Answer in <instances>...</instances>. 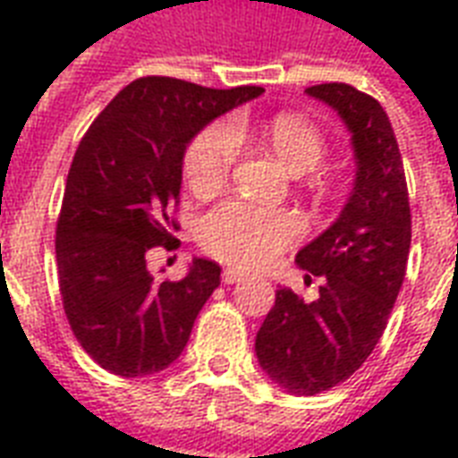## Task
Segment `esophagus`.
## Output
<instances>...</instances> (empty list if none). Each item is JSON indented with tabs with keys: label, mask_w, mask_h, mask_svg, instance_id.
<instances>
[{
	"label": "esophagus",
	"mask_w": 458,
	"mask_h": 458,
	"mask_svg": "<svg viewBox=\"0 0 458 458\" xmlns=\"http://www.w3.org/2000/svg\"><path fill=\"white\" fill-rule=\"evenodd\" d=\"M242 278H244V271H240V268H225V271H223V283H225V285L240 283Z\"/></svg>",
	"instance_id": "esophagus-1"
}]
</instances>
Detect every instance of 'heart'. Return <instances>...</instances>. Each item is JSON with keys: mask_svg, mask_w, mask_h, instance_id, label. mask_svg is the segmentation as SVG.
<instances>
[{"mask_svg": "<svg viewBox=\"0 0 458 458\" xmlns=\"http://www.w3.org/2000/svg\"><path fill=\"white\" fill-rule=\"evenodd\" d=\"M254 135L242 118L228 125L214 123L204 128L187 145L182 173L194 194H214L228 182L240 145ZM259 140L280 158L294 175L318 168L326 157V138L309 121L280 114L259 128ZM301 218L290 208H261L230 199L211 208L199 223V244L211 257L242 266L261 268L301 237Z\"/></svg>", "mask_w": 458, "mask_h": 458, "instance_id": "b5f03b06", "label": "heart"}]
</instances>
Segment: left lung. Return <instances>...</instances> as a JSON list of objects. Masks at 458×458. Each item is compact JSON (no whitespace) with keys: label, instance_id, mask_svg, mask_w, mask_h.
<instances>
[{"label":"left lung","instance_id":"1","mask_svg":"<svg viewBox=\"0 0 458 458\" xmlns=\"http://www.w3.org/2000/svg\"><path fill=\"white\" fill-rule=\"evenodd\" d=\"M306 95L333 106L352 132L354 190L340 218L297 254L304 271L323 278L318 300L306 304L280 287L254 349L273 383L311 397L344 383L383 337L406 276L411 208L380 102L347 82L313 85Z\"/></svg>","mask_w":458,"mask_h":458}]
</instances>
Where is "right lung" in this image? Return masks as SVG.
Here are the masks:
<instances>
[{
  "mask_svg": "<svg viewBox=\"0 0 458 458\" xmlns=\"http://www.w3.org/2000/svg\"><path fill=\"white\" fill-rule=\"evenodd\" d=\"M264 92L147 75L125 85L75 149L56 221L64 311L75 340L121 377L168 369L221 285V266L192 259L182 280L154 283L147 259L175 250L182 157L197 132Z\"/></svg>",
  "mask_w": 458,
  "mask_h": 458,
  "instance_id": "obj_1",
  "label": "right lung"
}]
</instances>
